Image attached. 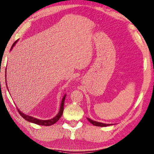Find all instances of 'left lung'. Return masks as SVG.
Masks as SVG:
<instances>
[{
	"mask_svg": "<svg viewBox=\"0 0 154 154\" xmlns=\"http://www.w3.org/2000/svg\"><path fill=\"white\" fill-rule=\"evenodd\" d=\"M87 119L91 122L92 125H94L95 126H97V127H106V126H110L112 125V124H105V123H102V122H99L97 121H94L93 120H91L89 118H87Z\"/></svg>",
	"mask_w": 154,
	"mask_h": 154,
	"instance_id": "left-lung-1",
	"label": "left lung"
}]
</instances>
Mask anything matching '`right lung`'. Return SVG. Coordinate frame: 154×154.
<instances>
[{"label":"right lung","instance_id":"add662e5","mask_svg":"<svg viewBox=\"0 0 154 154\" xmlns=\"http://www.w3.org/2000/svg\"><path fill=\"white\" fill-rule=\"evenodd\" d=\"M17 40L15 41V42L13 43V44L11 46V50L13 48V46L15 45V44L17 43ZM6 76V75H5ZM6 85H7V83H6ZM8 89V88H7ZM65 97H66V95L63 96V99H62V101H61V104H60V110L59 112H58V113L57 114V115L54 118H52L51 119H49V120H40V119H38L36 118H33L32 116H30L29 115H26V114H23V112H21L17 108V110L19 112V113L20 115L23 117V118L26 120V121L31 122H33V123H35L36 125H42V126H50V125H54V123H56L58 120L60 119V118L62 116V114L63 113V110H64V103H65Z\"/></svg>","mask_w":154,"mask_h":154}]
</instances>
